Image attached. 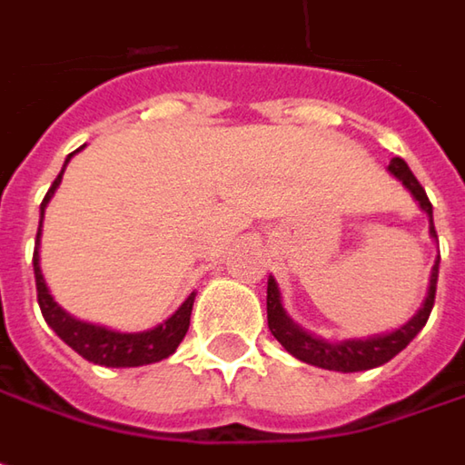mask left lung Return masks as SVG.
Listing matches in <instances>:
<instances>
[{
  "label": "left lung",
  "mask_w": 465,
  "mask_h": 465,
  "mask_svg": "<svg viewBox=\"0 0 465 465\" xmlns=\"http://www.w3.org/2000/svg\"><path fill=\"white\" fill-rule=\"evenodd\" d=\"M388 172L393 173L395 179L411 193L419 208L427 213L430 218V236L437 239L432 223V203L424 193V187L419 184L409 163L403 158H393L388 163ZM437 272H440V257L434 260L432 272H430V286H427V296L421 302V307L416 310L411 320H406L403 325H398L395 331L388 333H374L367 338H343V341H328L322 335H314L304 331L302 325H296L289 312L283 310V296L275 283V278H268V328H271L272 338L286 349V351L296 356L299 361H307L320 370H331V372H364V370H374L382 367L385 361H391L395 353H401L411 341H414L419 331L427 325L430 312L434 307V292H437Z\"/></svg>",
  "instance_id": "1"
}]
</instances>
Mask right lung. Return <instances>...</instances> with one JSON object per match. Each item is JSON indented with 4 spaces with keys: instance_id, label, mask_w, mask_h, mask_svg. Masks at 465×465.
<instances>
[{
    "instance_id": "1",
    "label": "right lung",
    "mask_w": 465,
    "mask_h": 465,
    "mask_svg": "<svg viewBox=\"0 0 465 465\" xmlns=\"http://www.w3.org/2000/svg\"><path fill=\"white\" fill-rule=\"evenodd\" d=\"M74 153L67 155L62 172L54 179V184H51L44 203H41V223H38V233H35V250H33V272H35V292H38L41 314H44V320L49 322V328L54 333L59 335L70 349L80 353L83 359L93 361V364H101V367H143V364L161 361V359L172 356L176 351V346L182 343V338L187 335L190 314H193L194 304V292L161 325H155L151 331H140V333H122V331H112L106 325H95V322H85V320L72 317L67 310H62L54 302L49 286H46V278H44V271H41V254H38L44 213H46V205H49V200L56 193V187L62 184V173H64Z\"/></svg>"
}]
</instances>
